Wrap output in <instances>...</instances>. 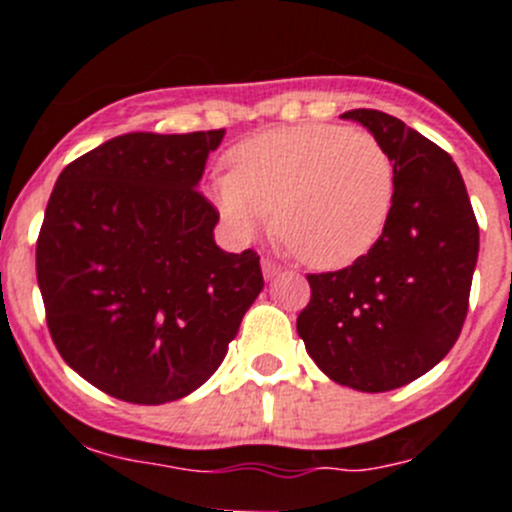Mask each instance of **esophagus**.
I'll return each mask as SVG.
<instances>
[{
  "instance_id": "34e87169",
  "label": "esophagus",
  "mask_w": 512,
  "mask_h": 512,
  "mask_svg": "<svg viewBox=\"0 0 512 512\" xmlns=\"http://www.w3.org/2000/svg\"><path fill=\"white\" fill-rule=\"evenodd\" d=\"M280 270H283V267H280L275 260H267V257L262 260V275H265L267 280H272L275 275H280Z\"/></svg>"
}]
</instances>
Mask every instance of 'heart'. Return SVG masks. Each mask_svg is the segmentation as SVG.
<instances>
[{
  "label": "heart",
  "instance_id": "obj_1",
  "mask_svg": "<svg viewBox=\"0 0 512 512\" xmlns=\"http://www.w3.org/2000/svg\"><path fill=\"white\" fill-rule=\"evenodd\" d=\"M229 164L232 174L214 181L229 227L252 237L275 217L280 237L321 270L364 257L394 209V159L369 131L338 123L272 128L234 146Z\"/></svg>",
  "mask_w": 512,
  "mask_h": 512
}]
</instances>
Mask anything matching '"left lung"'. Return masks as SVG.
Instances as JSON below:
<instances>
[{"label": "left lung", "instance_id": "obj_1", "mask_svg": "<svg viewBox=\"0 0 512 512\" xmlns=\"http://www.w3.org/2000/svg\"><path fill=\"white\" fill-rule=\"evenodd\" d=\"M369 128L396 169L381 240L353 265L308 275L298 333L318 369L341 386L391 391L427 374L460 338L480 229L447 151L389 113H343Z\"/></svg>", "mask_w": 512, "mask_h": 512}]
</instances>
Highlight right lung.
<instances>
[{
  "label": "right lung",
  "mask_w": 512,
  "mask_h": 512,
  "mask_svg": "<svg viewBox=\"0 0 512 512\" xmlns=\"http://www.w3.org/2000/svg\"><path fill=\"white\" fill-rule=\"evenodd\" d=\"M224 128L126 133L62 169L37 237V283L65 364L131 404H166L222 364L260 295V255L219 250L197 189Z\"/></svg>",
  "instance_id": "right-lung-1"
}]
</instances>
